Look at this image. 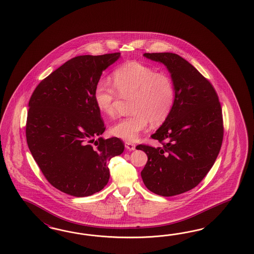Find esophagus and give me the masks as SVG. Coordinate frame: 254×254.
I'll list each match as a JSON object with an SVG mask.
<instances>
[{
  "instance_id": "esophagus-1",
  "label": "esophagus",
  "mask_w": 254,
  "mask_h": 254,
  "mask_svg": "<svg viewBox=\"0 0 254 254\" xmlns=\"http://www.w3.org/2000/svg\"><path fill=\"white\" fill-rule=\"evenodd\" d=\"M125 146H126V148H127V150H129V151H134V150H135V147H136V145H135L134 143L130 142V141H126V143H125Z\"/></svg>"
}]
</instances>
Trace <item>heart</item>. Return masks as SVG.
Listing matches in <instances>:
<instances>
[{"label": "heart", "mask_w": 254, "mask_h": 254, "mask_svg": "<svg viewBox=\"0 0 254 254\" xmlns=\"http://www.w3.org/2000/svg\"><path fill=\"white\" fill-rule=\"evenodd\" d=\"M94 101L103 116L114 117L120 100H129L130 116L121 119L111 132L117 138L133 141L149 122L160 126L174 106L176 89L172 78L141 62L131 61L114 71L113 84L100 80L94 88Z\"/></svg>", "instance_id": "obj_1"}]
</instances>
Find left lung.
I'll return each mask as SVG.
<instances>
[{"label": "left lung", "mask_w": 254, "mask_h": 254, "mask_svg": "<svg viewBox=\"0 0 254 254\" xmlns=\"http://www.w3.org/2000/svg\"><path fill=\"white\" fill-rule=\"evenodd\" d=\"M144 57L167 66L176 98L169 118L151 136L161 146L136 147L148 156L141 178L151 192L172 196L199 185L212 168L223 143V112L213 85L185 59L173 53Z\"/></svg>", "instance_id": "1"}]
</instances>
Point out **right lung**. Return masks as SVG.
<instances>
[{
    "mask_svg": "<svg viewBox=\"0 0 254 254\" xmlns=\"http://www.w3.org/2000/svg\"><path fill=\"white\" fill-rule=\"evenodd\" d=\"M120 53L78 56L42 80L29 101L26 138L48 183L83 197L107 185L108 162L125 150L120 138H98L106 127L94 101L102 71Z\"/></svg>",
    "mask_w": 254,
    "mask_h": 254,
    "instance_id": "1",
    "label": "right lung"
}]
</instances>
